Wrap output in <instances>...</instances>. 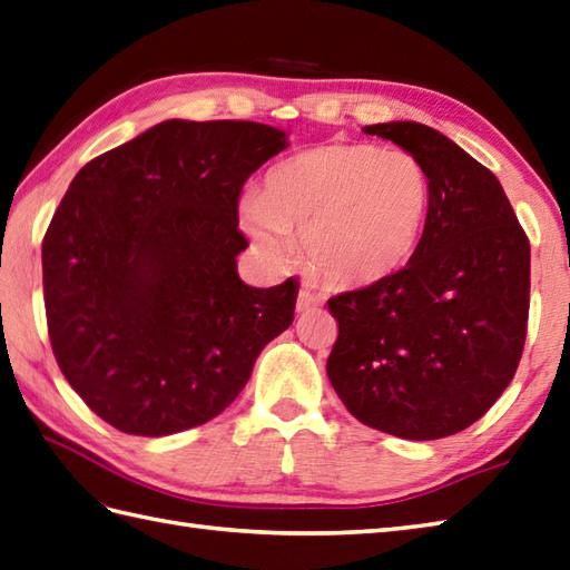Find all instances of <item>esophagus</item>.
I'll list each match as a JSON object with an SVG mask.
<instances>
[{"instance_id": "34e87169", "label": "esophagus", "mask_w": 570, "mask_h": 570, "mask_svg": "<svg viewBox=\"0 0 570 570\" xmlns=\"http://www.w3.org/2000/svg\"><path fill=\"white\" fill-rule=\"evenodd\" d=\"M317 306H321V298L313 296L308 288H301L298 291V298H296V311L298 313H308V311H313Z\"/></svg>"}]
</instances>
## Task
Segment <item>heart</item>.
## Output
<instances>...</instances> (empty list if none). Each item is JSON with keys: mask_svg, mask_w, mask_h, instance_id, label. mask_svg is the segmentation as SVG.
<instances>
[{"mask_svg": "<svg viewBox=\"0 0 570 570\" xmlns=\"http://www.w3.org/2000/svg\"><path fill=\"white\" fill-rule=\"evenodd\" d=\"M430 206L415 155L368 142H327L276 165L243 202L245 233L274 262L296 255L337 286H372L413 259Z\"/></svg>", "mask_w": 570, "mask_h": 570, "instance_id": "obj_1", "label": "heart"}]
</instances>
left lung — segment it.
Listing matches in <instances>:
<instances>
[{
	"mask_svg": "<svg viewBox=\"0 0 570 570\" xmlns=\"http://www.w3.org/2000/svg\"><path fill=\"white\" fill-rule=\"evenodd\" d=\"M364 134L417 157L430 206L399 274L327 301L340 325L327 376L364 425L442 440L483 417L518 372L529 240L493 171L440 130L391 121Z\"/></svg>",
	"mask_w": 570,
	"mask_h": 570,
	"instance_id": "1",
	"label": "left lung"
}]
</instances>
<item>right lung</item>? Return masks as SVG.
<instances>
[{
    "label": "right lung",
    "instance_id": "right-lung-1",
    "mask_svg": "<svg viewBox=\"0 0 570 570\" xmlns=\"http://www.w3.org/2000/svg\"><path fill=\"white\" fill-rule=\"evenodd\" d=\"M279 128L171 118L77 171L43 237L52 354L95 413L165 436L214 420L294 323L298 284L253 288L237 198Z\"/></svg>",
    "mask_w": 570,
    "mask_h": 570
}]
</instances>
